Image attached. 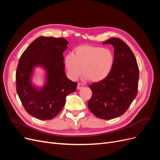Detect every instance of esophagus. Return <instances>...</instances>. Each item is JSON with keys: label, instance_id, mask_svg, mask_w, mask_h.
Segmentation results:
<instances>
[{"label": "esophagus", "instance_id": "34e87169", "mask_svg": "<svg viewBox=\"0 0 160 160\" xmlns=\"http://www.w3.org/2000/svg\"><path fill=\"white\" fill-rule=\"evenodd\" d=\"M83 83H78V84H77V89H81V88H83Z\"/></svg>", "mask_w": 160, "mask_h": 160}]
</instances>
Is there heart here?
Listing matches in <instances>:
<instances>
[{
    "instance_id": "1",
    "label": "heart",
    "mask_w": 160,
    "mask_h": 160,
    "mask_svg": "<svg viewBox=\"0 0 160 160\" xmlns=\"http://www.w3.org/2000/svg\"><path fill=\"white\" fill-rule=\"evenodd\" d=\"M113 53L110 49L98 46L80 45L75 48L72 55L67 54L64 65L68 77L77 80L82 73L93 82L105 79L112 69Z\"/></svg>"
}]
</instances>
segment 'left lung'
<instances>
[{"label":"left lung","mask_w":160,"mask_h":160,"mask_svg":"<svg viewBox=\"0 0 160 160\" xmlns=\"http://www.w3.org/2000/svg\"><path fill=\"white\" fill-rule=\"evenodd\" d=\"M105 44L115 48L113 65L105 79L89 86L92 96L88 107L98 118L111 119L124 114L137 96L139 71L136 58L124 41L111 38Z\"/></svg>","instance_id":"left-lung-1"}]
</instances>
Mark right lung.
<instances>
[{
    "label": "right lung",
    "mask_w": 160,
    "mask_h": 160,
    "mask_svg": "<svg viewBox=\"0 0 160 160\" xmlns=\"http://www.w3.org/2000/svg\"><path fill=\"white\" fill-rule=\"evenodd\" d=\"M68 41L64 38L39 37L22 52L16 71L17 92L24 108L32 117L49 120L59 113L66 97L77 89V83L66 77L62 52ZM43 66L48 81L42 90L35 89L30 79L33 67Z\"/></svg>",
    "instance_id": "add662e5"
}]
</instances>
